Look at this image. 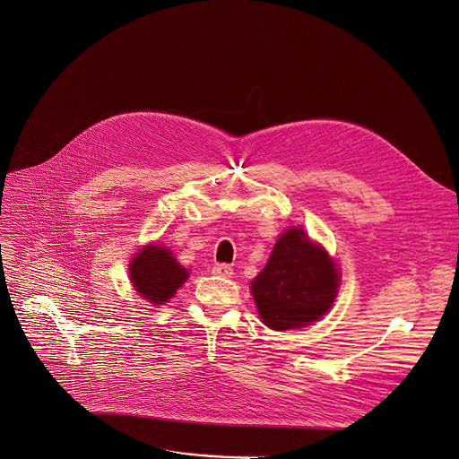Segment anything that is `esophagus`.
<instances>
[{
    "label": "esophagus",
    "mask_w": 459,
    "mask_h": 459,
    "mask_svg": "<svg viewBox=\"0 0 459 459\" xmlns=\"http://www.w3.org/2000/svg\"><path fill=\"white\" fill-rule=\"evenodd\" d=\"M212 273L216 276H221V278H230L232 276V268L225 263H218L212 266Z\"/></svg>",
    "instance_id": "obj_1"
}]
</instances>
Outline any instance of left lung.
<instances>
[{
  "mask_svg": "<svg viewBox=\"0 0 459 459\" xmlns=\"http://www.w3.org/2000/svg\"><path fill=\"white\" fill-rule=\"evenodd\" d=\"M337 287L333 259L303 229H289L252 281V294L263 323L280 332L317 321L332 307Z\"/></svg>",
  "mask_w": 459,
  "mask_h": 459,
  "instance_id": "8db88e82",
  "label": "left lung"
}]
</instances>
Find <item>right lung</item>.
Masks as SVG:
<instances>
[{"label": "right lung", "mask_w": 459, "mask_h": 459, "mask_svg": "<svg viewBox=\"0 0 459 459\" xmlns=\"http://www.w3.org/2000/svg\"><path fill=\"white\" fill-rule=\"evenodd\" d=\"M187 280V270L174 259L170 250L151 245L138 252L131 263V281L142 298L152 303L169 301Z\"/></svg>", "instance_id": "1"}]
</instances>
